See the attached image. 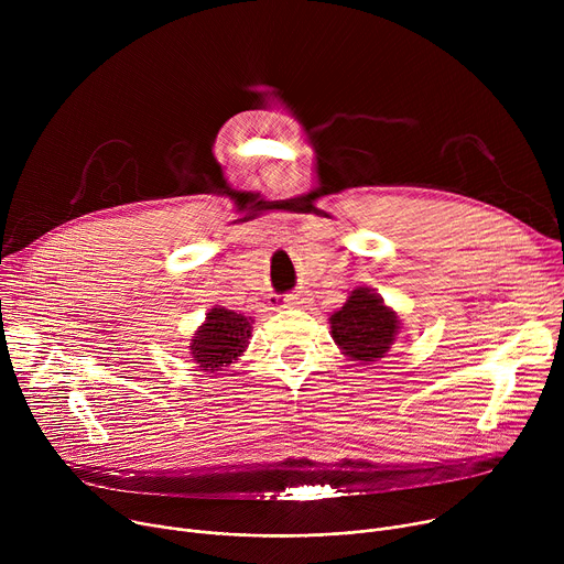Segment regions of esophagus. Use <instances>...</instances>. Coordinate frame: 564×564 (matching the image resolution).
<instances>
[{"label":"esophagus","instance_id":"1","mask_svg":"<svg viewBox=\"0 0 564 564\" xmlns=\"http://www.w3.org/2000/svg\"><path fill=\"white\" fill-rule=\"evenodd\" d=\"M283 303H285V307H303L305 299H303V294H288L283 299Z\"/></svg>","mask_w":564,"mask_h":564}]
</instances>
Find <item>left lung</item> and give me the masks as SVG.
<instances>
[{
  "instance_id": "obj_1",
  "label": "left lung",
  "mask_w": 564,
  "mask_h": 564,
  "mask_svg": "<svg viewBox=\"0 0 564 564\" xmlns=\"http://www.w3.org/2000/svg\"><path fill=\"white\" fill-rule=\"evenodd\" d=\"M399 316L370 288H357L330 316L335 344L346 357L368 366L390 350L399 335Z\"/></svg>"
}]
</instances>
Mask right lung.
Masks as SVG:
<instances>
[{
	"label": "right lung",
	"instance_id": "1",
	"mask_svg": "<svg viewBox=\"0 0 564 564\" xmlns=\"http://www.w3.org/2000/svg\"><path fill=\"white\" fill-rule=\"evenodd\" d=\"M252 316H243L220 305L212 307L189 346L198 368L216 372L243 355L252 337Z\"/></svg>",
	"mask_w": 564,
	"mask_h": 564
}]
</instances>
